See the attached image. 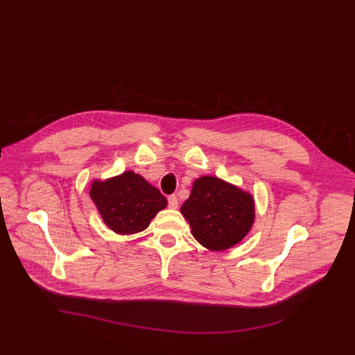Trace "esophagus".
<instances>
[{
	"mask_svg": "<svg viewBox=\"0 0 355 355\" xmlns=\"http://www.w3.org/2000/svg\"><path fill=\"white\" fill-rule=\"evenodd\" d=\"M167 200H168V207L171 208H178V205H179V200H178V196L176 195H171L167 198Z\"/></svg>",
	"mask_w": 355,
	"mask_h": 355,
	"instance_id": "esophagus-1",
	"label": "esophagus"
}]
</instances>
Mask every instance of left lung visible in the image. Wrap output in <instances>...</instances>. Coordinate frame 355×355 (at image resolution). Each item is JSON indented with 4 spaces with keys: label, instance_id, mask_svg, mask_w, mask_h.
Segmentation results:
<instances>
[{
    "label": "left lung",
    "instance_id": "obj_1",
    "mask_svg": "<svg viewBox=\"0 0 355 355\" xmlns=\"http://www.w3.org/2000/svg\"><path fill=\"white\" fill-rule=\"evenodd\" d=\"M195 240L212 251L239 244L254 224V199L251 193L215 176L193 182L191 196L180 207Z\"/></svg>",
    "mask_w": 355,
    "mask_h": 355
}]
</instances>
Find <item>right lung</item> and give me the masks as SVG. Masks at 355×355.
<instances>
[{
	"mask_svg": "<svg viewBox=\"0 0 355 355\" xmlns=\"http://www.w3.org/2000/svg\"><path fill=\"white\" fill-rule=\"evenodd\" d=\"M89 195L105 225L121 235L144 231L167 205L157 188L131 171L107 180H94Z\"/></svg>",
	"mask_w": 355,
	"mask_h": 355,
	"instance_id": "1",
	"label": "right lung"
}]
</instances>
